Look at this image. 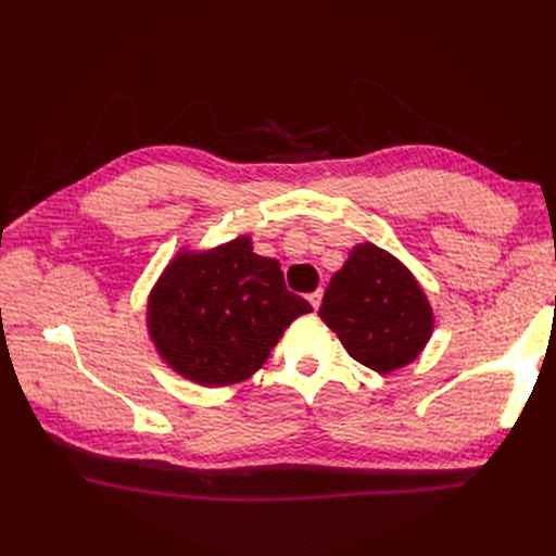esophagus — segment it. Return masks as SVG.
Listing matches in <instances>:
<instances>
[{"instance_id": "esophagus-1", "label": "esophagus", "mask_w": 556, "mask_h": 556, "mask_svg": "<svg viewBox=\"0 0 556 556\" xmlns=\"http://www.w3.org/2000/svg\"><path fill=\"white\" fill-rule=\"evenodd\" d=\"M308 303L313 305V308H315V311H317V308H320V303H323V291H320V289H317V291L308 293Z\"/></svg>"}]
</instances>
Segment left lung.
Listing matches in <instances>:
<instances>
[{
    "instance_id": "left-lung-1",
    "label": "left lung",
    "mask_w": 556,
    "mask_h": 556,
    "mask_svg": "<svg viewBox=\"0 0 556 556\" xmlns=\"http://www.w3.org/2000/svg\"><path fill=\"white\" fill-rule=\"evenodd\" d=\"M317 315L353 361L380 375L416 361L434 329L432 305L416 275L368 241L351 248Z\"/></svg>"
}]
</instances>
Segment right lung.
Segmentation results:
<instances>
[{
  "mask_svg": "<svg viewBox=\"0 0 556 556\" xmlns=\"http://www.w3.org/2000/svg\"><path fill=\"white\" fill-rule=\"evenodd\" d=\"M311 303L287 291L277 260L248 233L215 248H179L148 293L146 327L160 361L200 387L253 377Z\"/></svg>",
  "mask_w": 556,
  "mask_h": 556,
  "instance_id": "add662e5",
  "label": "right lung"
}]
</instances>
